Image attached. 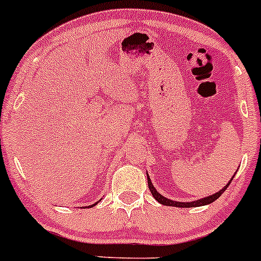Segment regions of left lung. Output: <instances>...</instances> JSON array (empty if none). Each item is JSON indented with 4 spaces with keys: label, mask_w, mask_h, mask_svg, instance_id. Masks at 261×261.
Segmentation results:
<instances>
[{
    "label": "left lung",
    "mask_w": 261,
    "mask_h": 261,
    "mask_svg": "<svg viewBox=\"0 0 261 261\" xmlns=\"http://www.w3.org/2000/svg\"><path fill=\"white\" fill-rule=\"evenodd\" d=\"M146 175H148V174H146ZM234 175H236V174H234ZM233 177H234V176H233ZM233 177L230 178V181L233 180ZM230 181H229V182L227 184V185H225V186L223 187V189H222V190H219L218 192H216V194H213V195H211V196H207V197H203V198H201V200H197V201H192V202H178V201H172V200H169V198L164 197L163 195H160L159 192H158L156 190H155V187L153 186V184H151V180H150V177H149V175H148V186H149V190H150L151 195H153V197L155 198V200H156L158 202H159V203H162V204H165V206L182 207V208H190V207H200V206H206V204H210V203H212V202H215L216 200H217V198L219 197V196H221V195L223 194V192L225 191V190H227V187L229 186Z\"/></svg>",
    "instance_id": "obj_1"
}]
</instances>
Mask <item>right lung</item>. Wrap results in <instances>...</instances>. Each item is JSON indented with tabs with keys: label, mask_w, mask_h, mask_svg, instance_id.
<instances>
[{
	"label": "right lung",
	"mask_w": 261,
	"mask_h": 261,
	"mask_svg": "<svg viewBox=\"0 0 261 261\" xmlns=\"http://www.w3.org/2000/svg\"><path fill=\"white\" fill-rule=\"evenodd\" d=\"M96 203H97V202H96ZM96 203H93V204H91V206H89V208H91V207H93V206H96Z\"/></svg>",
	"instance_id": "1"
}]
</instances>
